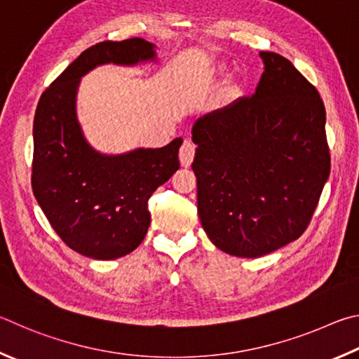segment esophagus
<instances>
[{"label": "esophagus", "mask_w": 359, "mask_h": 359, "mask_svg": "<svg viewBox=\"0 0 359 359\" xmlns=\"http://www.w3.org/2000/svg\"><path fill=\"white\" fill-rule=\"evenodd\" d=\"M194 156H196V144H194L191 140H184V143L181 144L180 148V162L183 167H189Z\"/></svg>", "instance_id": "esophagus-1"}]
</instances>
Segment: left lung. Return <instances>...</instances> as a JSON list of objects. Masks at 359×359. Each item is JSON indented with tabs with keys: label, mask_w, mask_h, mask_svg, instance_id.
<instances>
[{
	"label": "left lung",
	"mask_w": 359,
	"mask_h": 359,
	"mask_svg": "<svg viewBox=\"0 0 359 359\" xmlns=\"http://www.w3.org/2000/svg\"><path fill=\"white\" fill-rule=\"evenodd\" d=\"M255 93L198 118L197 208L224 252H274L304 233L330 176L326 113L316 86L284 56L260 52Z\"/></svg>",
	"instance_id": "left-lung-1"
}]
</instances>
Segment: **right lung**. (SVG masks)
Listing matches in <instances>:
<instances>
[{
	"label": "right lung",
	"mask_w": 359,
	"mask_h": 359,
	"mask_svg": "<svg viewBox=\"0 0 359 359\" xmlns=\"http://www.w3.org/2000/svg\"><path fill=\"white\" fill-rule=\"evenodd\" d=\"M154 55L153 43L140 37L99 42L74 60L37 104L34 197L61 240L91 259H119L140 246L151 221L148 200L180 168L183 138L119 156L97 153L85 140L75 115L80 77L105 62L132 66L154 60Z\"/></svg>",
	"instance_id": "1"
}]
</instances>
